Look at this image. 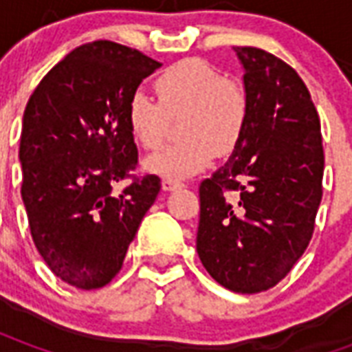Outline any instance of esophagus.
<instances>
[{"label": "esophagus", "mask_w": 352, "mask_h": 352, "mask_svg": "<svg viewBox=\"0 0 352 352\" xmlns=\"http://www.w3.org/2000/svg\"><path fill=\"white\" fill-rule=\"evenodd\" d=\"M184 184L179 183V181H171V179H164L162 181V188L166 192H171V190H177V188H183Z\"/></svg>", "instance_id": "obj_1"}]
</instances>
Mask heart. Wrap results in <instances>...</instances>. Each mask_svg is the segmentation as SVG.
<instances>
[{
	"mask_svg": "<svg viewBox=\"0 0 352 352\" xmlns=\"http://www.w3.org/2000/svg\"><path fill=\"white\" fill-rule=\"evenodd\" d=\"M158 103L135 90L126 103V124L146 151L162 145L168 118L179 120L181 141L145 160V169L164 179H184L209 166L214 153L226 154L243 138L249 118L245 88L201 60H183L154 80Z\"/></svg>",
	"mask_w": 352,
	"mask_h": 352,
	"instance_id": "obj_1",
	"label": "heart"
}]
</instances>
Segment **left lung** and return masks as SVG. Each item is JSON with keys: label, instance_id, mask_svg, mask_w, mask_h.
<instances>
[{"label": "left lung", "instance_id": "8db88e82", "mask_svg": "<svg viewBox=\"0 0 352 352\" xmlns=\"http://www.w3.org/2000/svg\"><path fill=\"white\" fill-rule=\"evenodd\" d=\"M234 50L243 65L249 118L230 160L199 184L196 251L219 285L256 294L285 279L309 245L324 151L300 75L262 49Z\"/></svg>", "mask_w": 352, "mask_h": 352}]
</instances>
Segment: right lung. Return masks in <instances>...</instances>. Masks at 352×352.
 <instances>
[{"label": "right lung", "mask_w": 352, "mask_h": 352, "mask_svg": "<svg viewBox=\"0 0 352 352\" xmlns=\"http://www.w3.org/2000/svg\"><path fill=\"white\" fill-rule=\"evenodd\" d=\"M160 65L118 43H87L43 77L24 111L20 192L32 237L50 272L80 290L120 272L162 188L145 175L113 192L138 166L126 103Z\"/></svg>", "instance_id": "obj_1"}]
</instances>
